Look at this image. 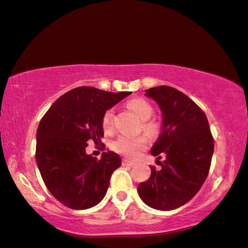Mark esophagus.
I'll return each instance as SVG.
<instances>
[{
  "mask_svg": "<svg viewBox=\"0 0 248 248\" xmlns=\"http://www.w3.org/2000/svg\"><path fill=\"white\" fill-rule=\"evenodd\" d=\"M122 166H126V167H134V166H135V162H133V161L127 160V158H124V160H122Z\"/></svg>",
  "mask_w": 248,
  "mask_h": 248,
  "instance_id": "1",
  "label": "esophagus"
}]
</instances>
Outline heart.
I'll return each mask as SVG.
<instances>
[{
    "label": "heart",
    "mask_w": 248,
    "mask_h": 248,
    "mask_svg": "<svg viewBox=\"0 0 248 248\" xmlns=\"http://www.w3.org/2000/svg\"><path fill=\"white\" fill-rule=\"evenodd\" d=\"M127 107L133 110L141 120V130L148 137H156L160 133V124L154 119H151L153 114V108L147 101L137 97L128 101ZM113 126V110H107L102 117V128L104 131H111ZM146 138L144 136L127 137L119 136L111 141L110 147L115 153L124 155V156L133 158L140 150L146 146Z\"/></svg>",
    "instance_id": "obj_1"
}]
</instances>
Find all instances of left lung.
<instances>
[{
	"instance_id": "obj_1",
	"label": "left lung",
	"mask_w": 248,
	"mask_h": 248,
	"mask_svg": "<svg viewBox=\"0 0 248 248\" xmlns=\"http://www.w3.org/2000/svg\"><path fill=\"white\" fill-rule=\"evenodd\" d=\"M162 111V133L151 150L161 169L151 167L150 179L140 184L138 194L146 205L170 211L196 195L209 174L214 140L202 108L170 86L146 90Z\"/></svg>"
}]
</instances>
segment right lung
Masks as SVG:
<instances>
[{"mask_svg":"<svg viewBox=\"0 0 248 248\" xmlns=\"http://www.w3.org/2000/svg\"><path fill=\"white\" fill-rule=\"evenodd\" d=\"M130 94L81 86L59 97L42 118L36 135V162L45 186L63 205L86 210L103 200L121 158L108 151L97 160L86 154L87 141L102 143L104 112Z\"/></svg>","mask_w":248,"mask_h":248,"instance_id":"obj_1","label":"right lung"}]
</instances>
